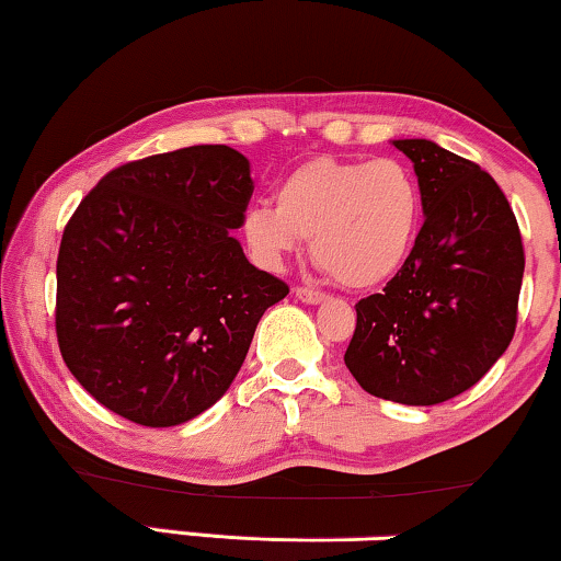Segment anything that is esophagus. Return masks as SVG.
<instances>
[{
	"instance_id": "esophagus-1",
	"label": "esophagus",
	"mask_w": 561,
	"mask_h": 561,
	"mask_svg": "<svg viewBox=\"0 0 561 561\" xmlns=\"http://www.w3.org/2000/svg\"><path fill=\"white\" fill-rule=\"evenodd\" d=\"M294 294H296V298L301 304H322L324 298H327L322 290H314V288H307V286H298Z\"/></svg>"
}]
</instances>
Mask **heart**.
<instances>
[{
    "mask_svg": "<svg viewBox=\"0 0 561 561\" xmlns=\"http://www.w3.org/2000/svg\"><path fill=\"white\" fill-rule=\"evenodd\" d=\"M420 218V185L397 159L317 157L283 180L275 206L247 208L242 237L267 271H280L288 254L311 239L324 271L347 288H370L389 280L410 257Z\"/></svg>",
    "mask_w": 561,
    "mask_h": 561,
    "instance_id": "1",
    "label": "heart"
}]
</instances>
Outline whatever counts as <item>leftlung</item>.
I'll return each mask as SVG.
<instances>
[{"label": "left lung", "mask_w": 561, "mask_h": 561, "mask_svg": "<svg viewBox=\"0 0 561 561\" xmlns=\"http://www.w3.org/2000/svg\"><path fill=\"white\" fill-rule=\"evenodd\" d=\"M391 144L417 174L425 224L387 288L355 304L345 366L368 394L427 407L474 387L507 351L526 257L482 167L427 138Z\"/></svg>", "instance_id": "left-lung-1"}]
</instances>
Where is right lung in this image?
Masks as SVG:
<instances>
[{
    "label": "right lung",
    "mask_w": 561,
    "mask_h": 561,
    "mask_svg": "<svg viewBox=\"0 0 561 561\" xmlns=\"http://www.w3.org/2000/svg\"><path fill=\"white\" fill-rule=\"evenodd\" d=\"M252 191L250 159L206 144L107 172L69 218L58 347L111 412L172 427L227 394L260 317L288 294L229 234Z\"/></svg>",
    "instance_id": "right-lung-1"
}]
</instances>
